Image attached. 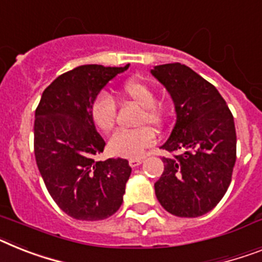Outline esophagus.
Listing matches in <instances>:
<instances>
[{
  "label": "esophagus",
  "mask_w": 262,
  "mask_h": 262,
  "mask_svg": "<svg viewBox=\"0 0 262 262\" xmlns=\"http://www.w3.org/2000/svg\"><path fill=\"white\" fill-rule=\"evenodd\" d=\"M141 162V158H130V160H129V165H130L132 168H136V166H138Z\"/></svg>",
  "instance_id": "obj_1"
}]
</instances>
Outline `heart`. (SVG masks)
<instances>
[{
    "mask_svg": "<svg viewBox=\"0 0 262 262\" xmlns=\"http://www.w3.org/2000/svg\"><path fill=\"white\" fill-rule=\"evenodd\" d=\"M118 97L141 106L137 125L142 126L116 132L107 146L112 155L118 157H138L156 142L155 130L145 124L156 127L162 126L166 120V107L162 102L156 101L155 89L141 80H129L122 83L118 90ZM90 117L100 130H113L117 118V105L111 94L100 93L94 98L90 105Z\"/></svg>",
    "mask_w": 262,
    "mask_h": 262,
    "instance_id": "b5f03b06",
    "label": "heart"
}]
</instances>
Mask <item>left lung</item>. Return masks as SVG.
I'll use <instances>...</instances> for the list:
<instances>
[{
	"label": "left lung",
	"instance_id": "left-lung-1",
	"mask_svg": "<svg viewBox=\"0 0 262 262\" xmlns=\"http://www.w3.org/2000/svg\"><path fill=\"white\" fill-rule=\"evenodd\" d=\"M151 74L170 93L177 121L161 149L164 172L156 181L157 200L179 217H199L221 201L236 164L233 114L212 83L180 62L158 65ZM181 150V155L174 151Z\"/></svg>",
	"mask_w": 262,
	"mask_h": 262
}]
</instances>
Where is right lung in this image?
Masks as SVG:
<instances>
[{
    "mask_svg": "<svg viewBox=\"0 0 262 262\" xmlns=\"http://www.w3.org/2000/svg\"><path fill=\"white\" fill-rule=\"evenodd\" d=\"M129 68L82 65L43 90L34 120V156L49 194L68 216L98 221L120 209L132 168L124 158L94 160L105 141L90 105L101 89Z\"/></svg>",
    "mask_w": 262,
    "mask_h": 262,
    "instance_id": "add662e5",
    "label": "right lung"
}]
</instances>
